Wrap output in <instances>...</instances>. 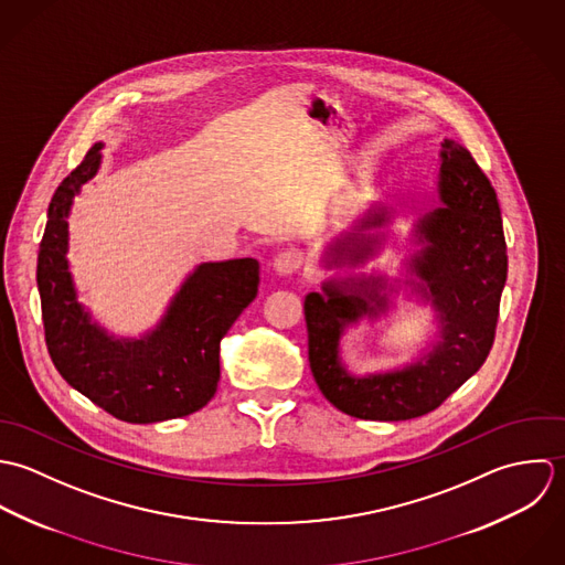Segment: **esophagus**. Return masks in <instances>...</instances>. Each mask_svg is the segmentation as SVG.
Returning a JSON list of instances; mask_svg holds the SVG:
<instances>
[{
    "instance_id": "1",
    "label": "esophagus",
    "mask_w": 565,
    "mask_h": 565,
    "mask_svg": "<svg viewBox=\"0 0 565 565\" xmlns=\"http://www.w3.org/2000/svg\"><path fill=\"white\" fill-rule=\"evenodd\" d=\"M303 262H306L303 253L292 246V248H284V250H279V253L275 255L273 268H275L279 275H292V273H297V270L303 266Z\"/></svg>"
}]
</instances>
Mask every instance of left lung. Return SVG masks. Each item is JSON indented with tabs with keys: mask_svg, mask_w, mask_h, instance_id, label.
Returning a JSON list of instances; mask_svg holds the SVG:
<instances>
[{
	"mask_svg": "<svg viewBox=\"0 0 565 565\" xmlns=\"http://www.w3.org/2000/svg\"><path fill=\"white\" fill-rule=\"evenodd\" d=\"M441 150L444 207L428 214L422 233L430 242L415 270L428 281L444 319V340L404 371L351 377L339 362L344 323L384 306L377 292L306 297L308 358L317 386L344 415L371 422H406L439 408L487 360L507 281V242L495 190L467 148L446 139Z\"/></svg>",
	"mask_w": 565,
	"mask_h": 565,
	"instance_id": "8db88e82",
	"label": "left lung"
}]
</instances>
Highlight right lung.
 I'll return each mask as SVG.
<instances>
[{
  "label": "right lung",
  "mask_w": 565,
  "mask_h": 565,
  "mask_svg": "<svg viewBox=\"0 0 565 565\" xmlns=\"http://www.w3.org/2000/svg\"><path fill=\"white\" fill-rule=\"evenodd\" d=\"M103 143L61 181L39 246L36 284L50 358L63 380L128 424H154L203 408L221 380V340L257 297L253 257L201 264L148 339L119 342L89 323L67 270V212L100 166Z\"/></svg>",
  "instance_id": "1"
}]
</instances>
